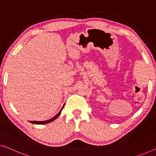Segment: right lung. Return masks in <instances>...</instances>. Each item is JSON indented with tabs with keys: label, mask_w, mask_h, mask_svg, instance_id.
<instances>
[{
	"label": "right lung",
	"mask_w": 156,
	"mask_h": 156,
	"mask_svg": "<svg viewBox=\"0 0 156 156\" xmlns=\"http://www.w3.org/2000/svg\"><path fill=\"white\" fill-rule=\"evenodd\" d=\"M64 106H62V109H61V111H60L58 113L57 115H55L54 117L52 118H50V119H49L48 120H45V121H29V122H31V123H33V124H37V125H43V124H47V123H49V122H52V121H53V120H55V119H57V118H58V116H59V115H60V113H61L62 111V109H63V108H64Z\"/></svg>",
	"instance_id": "obj_1"
}]
</instances>
